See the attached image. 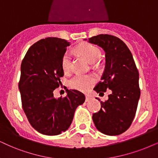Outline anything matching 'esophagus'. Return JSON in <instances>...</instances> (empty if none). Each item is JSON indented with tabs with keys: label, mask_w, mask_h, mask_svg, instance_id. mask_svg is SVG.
Listing matches in <instances>:
<instances>
[{
	"label": "esophagus",
	"mask_w": 158,
	"mask_h": 158,
	"mask_svg": "<svg viewBox=\"0 0 158 158\" xmlns=\"http://www.w3.org/2000/svg\"><path fill=\"white\" fill-rule=\"evenodd\" d=\"M85 97H86V99H85V101H86V102H89V101H90L91 100H92V96L91 95H85Z\"/></svg>",
	"instance_id": "obj_1"
}]
</instances>
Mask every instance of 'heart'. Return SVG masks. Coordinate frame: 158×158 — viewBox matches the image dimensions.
I'll return each instance as SVG.
<instances>
[{
	"label": "heart",
	"mask_w": 158,
	"mask_h": 158,
	"mask_svg": "<svg viewBox=\"0 0 158 158\" xmlns=\"http://www.w3.org/2000/svg\"><path fill=\"white\" fill-rule=\"evenodd\" d=\"M76 52L80 54L90 63H94L100 59L101 52L96 46L89 43H83L76 48ZM61 65L63 72L69 73L71 69V55L69 52H65L62 57ZM95 79L91 75L77 74L73 77L70 81L71 88L79 91H87L94 83Z\"/></svg>",
	"instance_id": "1"
}]
</instances>
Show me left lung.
<instances>
[{
    "label": "left lung",
    "mask_w": 158,
    "mask_h": 158,
    "mask_svg": "<svg viewBox=\"0 0 158 158\" xmlns=\"http://www.w3.org/2000/svg\"><path fill=\"white\" fill-rule=\"evenodd\" d=\"M88 41L106 53L104 72L94 90L99 95L111 90L109 99L101 102L100 111L93 114V120L103 134L119 135L129 128L136 112L140 98L139 71L128 47L119 38L101 34Z\"/></svg>",
    "instance_id": "8db88e82"
}]
</instances>
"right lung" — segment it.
Segmentation results:
<instances>
[{
    "mask_svg": "<svg viewBox=\"0 0 158 158\" xmlns=\"http://www.w3.org/2000/svg\"><path fill=\"white\" fill-rule=\"evenodd\" d=\"M69 46L65 39L46 38L32 45L22 62L19 89L23 109L32 127L44 135L67 131L77 108L85 101V95L76 89H66L65 98L54 97L64 75L61 60Z\"/></svg>",
    "mask_w": 158,
    "mask_h": 158,
    "instance_id": "obj_1",
    "label": "right lung"
}]
</instances>
